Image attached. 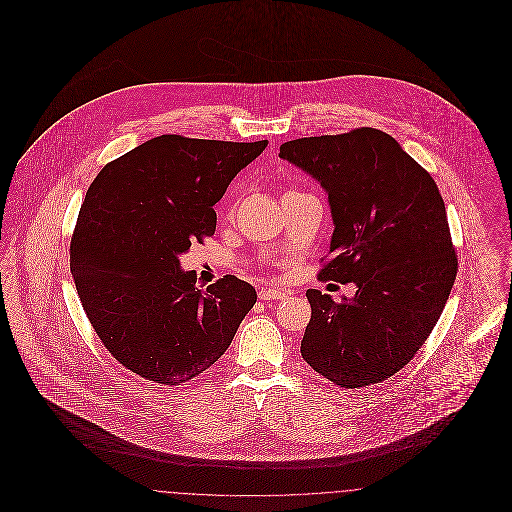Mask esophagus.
Returning a JSON list of instances; mask_svg holds the SVG:
<instances>
[{
    "instance_id": "obj_1",
    "label": "esophagus",
    "mask_w": 512,
    "mask_h": 512,
    "mask_svg": "<svg viewBox=\"0 0 512 512\" xmlns=\"http://www.w3.org/2000/svg\"><path fill=\"white\" fill-rule=\"evenodd\" d=\"M258 295H260V299H264V301H268V299H282V297H286V293L282 292V290H276V288H262Z\"/></svg>"
}]
</instances>
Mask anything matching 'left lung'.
Instances as JSON below:
<instances>
[{"mask_svg": "<svg viewBox=\"0 0 512 512\" xmlns=\"http://www.w3.org/2000/svg\"><path fill=\"white\" fill-rule=\"evenodd\" d=\"M280 157L327 193L331 260L321 280L353 282V297L307 290L301 357L343 388L390 378L430 337L457 274L436 181L388 134L359 128L301 138Z\"/></svg>", "mask_w": 512, "mask_h": 512, "instance_id": "8db88e82", "label": "left lung"}]
</instances>
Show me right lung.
Masks as SVG:
<instances>
[{
    "label": "right lung",
    "mask_w": 512,
    "mask_h": 512,
    "mask_svg": "<svg viewBox=\"0 0 512 512\" xmlns=\"http://www.w3.org/2000/svg\"><path fill=\"white\" fill-rule=\"evenodd\" d=\"M266 146L159 136L92 181L71 272L86 317L120 365L179 386L224 355L256 290L234 276L197 286V272H185L179 256L215 234L213 207Z\"/></svg>",
    "instance_id": "add662e5"
}]
</instances>
